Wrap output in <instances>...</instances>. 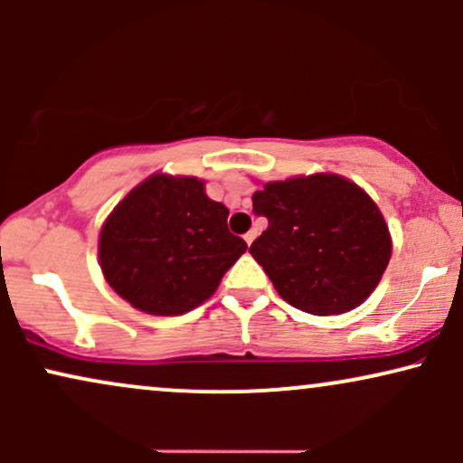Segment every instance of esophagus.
Returning <instances> with one entry per match:
<instances>
[{
    "mask_svg": "<svg viewBox=\"0 0 463 463\" xmlns=\"http://www.w3.org/2000/svg\"><path fill=\"white\" fill-rule=\"evenodd\" d=\"M243 239H246V243L250 246V243H252L254 239H257V231H254V228H252V231H248L246 235H243Z\"/></svg>",
    "mask_w": 463,
    "mask_h": 463,
    "instance_id": "obj_1",
    "label": "esophagus"
}]
</instances>
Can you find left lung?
Listing matches in <instances>:
<instances>
[{"mask_svg": "<svg viewBox=\"0 0 463 463\" xmlns=\"http://www.w3.org/2000/svg\"><path fill=\"white\" fill-rule=\"evenodd\" d=\"M252 211L268 217L250 254L285 302L313 316L359 307L379 285L392 237L379 206L337 174L265 183Z\"/></svg>", "mask_w": 463, "mask_h": 463, "instance_id": "8db88e82", "label": "left lung"}]
</instances>
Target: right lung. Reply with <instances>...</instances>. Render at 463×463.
<instances>
[{
	"mask_svg": "<svg viewBox=\"0 0 463 463\" xmlns=\"http://www.w3.org/2000/svg\"><path fill=\"white\" fill-rule=\"evenodd\" d=\"M226 220L204 180L152 174L106 217L98 243L106 283L150 316L195 309L248 248Z\"/></svg>",
	"mask_w": 463,
	"mask_h": 463,
	"instance_id": "right-lung-1",
	"label": "right lung"
}]
</instances>
